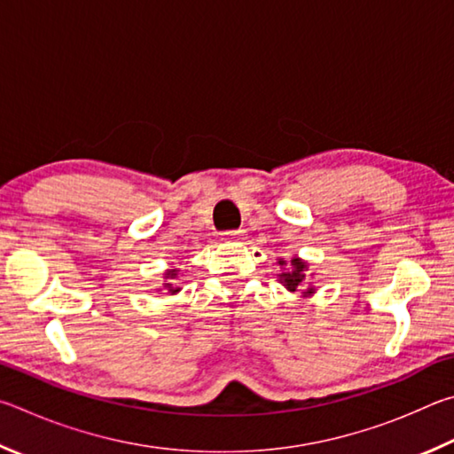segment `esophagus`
<instances>
[{"label":"esophagus","instance_id":"esophagus-1","mask_svg":"<svg viewBox=\"0 0 454 454\" xmlns=\"http://www.w3.org/2000/svg\"><path fill=\"white\" fill-rule=\"evenodd\" d=\"M245 239V231H227L223 233V241H243Z\"/></svg>","mask_w":454,"mask_h":454}]
</instances>
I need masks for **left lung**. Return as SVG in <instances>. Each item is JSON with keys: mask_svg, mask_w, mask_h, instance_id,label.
Returning a JSON list of instances; mask_svg holds the SVG:
<instances>
[{"mask_svg": "<svg viewBox=\"0 0 454 454\" xmlns=\"http://www.w3.org/2000/svg\"><path fill=\"white\" fill-rule=\"evenodd\" d=\"M277 265L283 269V271L277 275V279H279V283L283 285L285 289L291 291V293L301 291V295H303V297L315 295L317 287H315V285H311V283H307V281H311V279H307L309 263H307L305 259L293 257L289 263L285 259H277ZM311 277H313V273H311ZM303 286L306 287L305 290L302 289Z\"/></svg>", "mask_w": 454, "mask_h": 454, "instance_id": "1", "label": "left lung"}]
</instances>
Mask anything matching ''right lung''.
<instances>
[{
  "label": "right lung",
  "instance_id": "add662e5",
  "mask_svg": "<svg viewBox=\"0 0 454 454\" xmlns=\"http://www.w3.org/2000/svg\"><path fill=\"white\" fill-rule=\"evenodd\" d=\"M179 277V269H165V273H163V289L167 291V293H171V295H177V293L181 291V287H177V285H175L173 281L177 279ZM161 291V289H159Z\"/></svg>",
  "mask_w": 454,
  "mask_h": 454
}]
</instances>
